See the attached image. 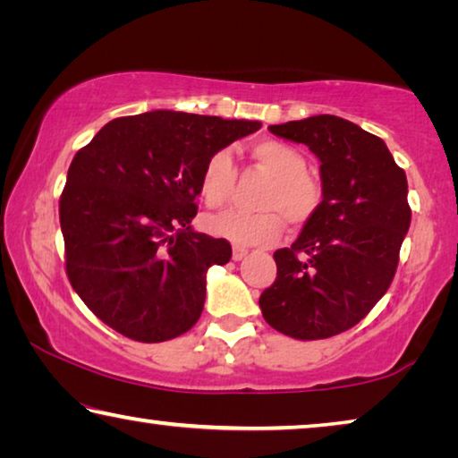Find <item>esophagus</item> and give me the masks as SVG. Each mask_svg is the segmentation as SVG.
Returning a JSON list of instances; mask_svg holds the SVG:
<instances>
[{"instance_id": "esophagus-1", "label": "esophagus", "mask_w": 458, "mask_h": 458, "mask_svg": "<svg viewBox=\"0 0 458 458\" xmlns=\"http://www.w3.org/2000/svg\"><path fill=\"white\" fill-rule=\"evenodd\" d=\"M246 254H248V250H246V248H242V246L232 248V259H234V260H242Z\"/></svg>"}]
</instances>
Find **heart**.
<instances>
[{
  "label": "heart",
  "mask_w": 458,
  "mask_h": 458,
  "mask_svg": "<svg viewBox=\"0 0 458 458\" xmlns=\"http://www.w3.org/2000/svg\"><path fill=\"white\" fill-rule=\"evenodd\" d=\"M250 155L273 177L260 199L262 212H222L206 216L204 228L218 238L240 246L270 244L283 234L284 222L303 226L319 210L323 191L307 175V159L294 147L275 139L257 141ZM236 185V165L228 149L214 151L199 174V196L206 206L220 208L230 199Z\"/></svg>",
  "instance_id": "heart-1"
}]
</instances>
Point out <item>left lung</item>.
<instances>
[{
    "label": "left lung",
    "instance_id": "obj_1",
    "mask_svg": "<svg viewBox=\"0 0 458 458\" xmlns=\"http://www.w3.org/2000/svg\"><path fill=\"white\" fill-rule=\"evenodd\" d=\"M268 129L317 155L323 199L299 238L275 252L276 278L259 305L284 335L327 339L358 325L396 275L412 218L406 174L382 139L335 114Z\"/></svg>",
    "mask_w": 458,
    "mask_h": 458
}]
</instances>
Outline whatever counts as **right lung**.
<instances>
[{
  "mask_svg": "<svg viewBox=\"0 0 458 458\" xmlns=\"http://www.w3.org/2000/svg\"><path fill=\"white\" fill-rule=\"evenodd\" d=\"M259 129L151 111L113 119L74 155L60 196L66 275L100 321L143 344L198 323L208 268L232 257L228 240L191 230L201 167Z\"/></svg>",
  "mask_w": 458,
  "mask_h": 458,
  "instance_id": "1",
  "label": "right lung"
}]
</instances>
